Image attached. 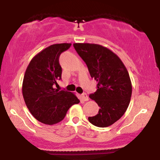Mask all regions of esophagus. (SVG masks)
<instances>
[{
	"instance_id": "1",
	"label": "esophagus",
	"mask_w": 160,
	"mask_h": 160,
	"mask_svg": "<svg viewBox=\"0 0 160 160\" xmlns=\"http://www.w3.org/2000/svg\"><path fill=\"white\" fill-rule=\"evenodd\" d=\"M81 99L82 101H84V102H86V101H89V97H88V95L86 93H83L81 95Z\"/></svg>"
}]
</instances>
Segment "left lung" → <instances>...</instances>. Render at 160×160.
Listing matches in <instances>:
<instances>
[{
	"label": "left lung",
	"instance_id": "8db88e82",
	"mask_svg": "<svg viewBox=\"0 0 160 160\" xmlns=\"http://www.w3.org/2000/svg\"><path fill=\"white\" fill-rule=\"evenodd\" d=\"M74 47L98 82L97 90L89 98L100 109L88 120L98 127L111 126L124 114L131 99L132 88L127 69L117 55L103 46L75 43Z\"/></svg>",
	"mask_w": 160,
	"mask_h": 160
}]
</instances>
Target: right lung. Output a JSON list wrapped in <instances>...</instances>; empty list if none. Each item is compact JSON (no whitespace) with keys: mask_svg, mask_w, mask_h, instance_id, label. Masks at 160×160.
<instances>
[{"mask_svg":"<svg viewBox=\"0 0 160 160\" xmlns=\"http://www.w3.org/2000/svg\"><path fill=\"white\" fill-rule=\"evenodd\" d=\"M71 43H56L33 57L28 65L22 82L25 104L33 117L42 123L53 125L65 118L70 108L80 100L73 92L53 88L62 77L58 62L61 53Z\"/></svg>","mask_w":160,"mask_h":160,"instance_id":"1","label":"right lung"}]
</instances>
